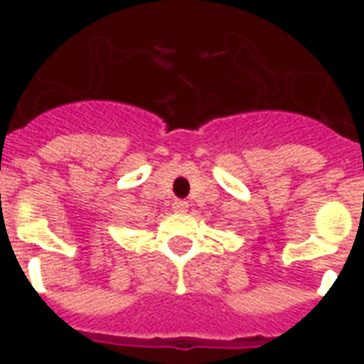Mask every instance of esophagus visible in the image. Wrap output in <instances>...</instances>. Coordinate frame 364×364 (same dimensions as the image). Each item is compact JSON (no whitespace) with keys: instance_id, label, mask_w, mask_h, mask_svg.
<instances>
[{"instance_id":"obj_1","label":"esophagus","mask_w":364,"mask_h":364,"mask_svg":"<svg viewBox=\"0 0 364 364\" xmlns=\"http://www.w3.org/2000/svg\"><path fill=\"white\" fill-rule=\"evenodd\" d=\"M173 210L175 213H187V210H189V203H187V200H179V198H177V200H173Z\"/></svg>"}]
</instances>
